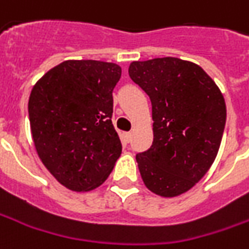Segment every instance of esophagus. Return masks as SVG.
<instances>
[{
  "mask_svg": "<svg viewBox=\"0 0 249 249\" xmlns=\"http://www.w3.org/2000/svg\"><path fill=\"white\" fill-rule=\"evenodd\" d=\"M124 139H125V142H131V139H132V132H126V133H124Z\"/></svg>",
  "mask_w": 249,
  "mask_h": 249,
  "instance_id": "34e87169",
  "label": "esophagus"
}]
</instances>
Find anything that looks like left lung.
<instances>
[{
  "label": "left lung",
  "instance_id": "8db88e82",
  "mask_svg": "<svg viewBox=\"0 0 249 249\" xmlns=\"http://www.w3.org/2000/svg\"><path fill=\"white\" fill-rule=\"evenodd\" d=\"M129 76L153 106V144L136 154L140 176L157 195H181L217 157L226 123L224 96L199 65L174 57L135 61Z\"/></svg>",
  "mask_w": 249,
  "mask_h": 249
}]
</instances>
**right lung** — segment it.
I'll use <instances>...</instances> for the list:
<instances>
[{
  "mask_svg": "<svg viewBox=\"0 0 249 249\" xmlns=\"http://www.w3.org/2000/svg\"><path fill=\"white\" fill-rule=\"evenodd\" d=\"M121 68L113 62L69 60L34 86L28 117L36 153L64 187H99L123 146L113 126V89Z\"/></svg>",
  "mask_w": 249,
  "mask_h": 249,
  "instance_id": "obj_1",
  "label": "right lung"
}]
</instances>
